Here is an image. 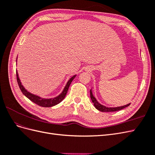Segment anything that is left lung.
Here are the masks:
<instances>
[{"label": "left lung", "instance_id": "8db88e82", "mask_svg": "<svg viewBox=\"0 0 155 155\" xmlns=\"http://www.w3.org/2000/svg\"><path fill=\"white\" fill-rule=\"evenodd\" d=\"M91 93V100L93 103L94 106L96 107V109H97L98 110H100L101 112H114V111H118L120 110H121L124 109V108L128 107L130 105V104H127L123 106H120V107H106L104 105L101 104L100 103L98 102V101L96 100V98L94 96L93 93H92V88L91 89L90 91Z\"/></svg>", "mask_w": 155, "mask_h": 155}]
</instances>
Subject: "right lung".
<instances>
[{"label":"right lung","instance_id":"right-lung-1","mask_svg":"<svg viewBox=\"0 0 155 155\" xmlns=\"http://www.w3.org/2000/svg\"><path fill=\"white\" fill-rule=\"evenodd\" d=\"M16 62H17V60H16ZM16 75H17V80L18 85L19 86V88L23 94H24L26 97L28 98V99L31 100L32 102L35 103V104L43 107H53L58 105L60 102H61L67 95V93L68 92V88L70 85V84H71L73 79L76 76V75H74V76H73L71 78L68 79V81H67L66 85L64 86L63 91L61 92V94H59L58 96H55L54 97H51V98H45V97H42L39 96H37L36 94H34L28 91L25 88V87L22 85V84L19 79V77H18L17 70H16Z\"/></svg>","mask_w":155,"mask_h":155}]
</instances>
